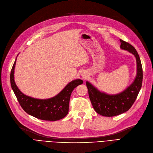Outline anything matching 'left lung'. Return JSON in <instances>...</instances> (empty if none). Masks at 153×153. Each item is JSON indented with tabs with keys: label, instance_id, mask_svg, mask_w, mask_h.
Instances as JSON below:
<instances>
[{
	"label": "left lung",
	"instance_id": "1",
	"mask_svg": "<svg viewBox=\"0 0 153 153\" xmlns=\"http://www.w3.org/2000/svg\"><path fill=\"white\" fill-rule=\"evenodd\" d=\"M120 48L128 51L136 58L137 76L134 81L125 91L115 95L101 93L89 82H86L88 94L94 110L105 117H114L128 111L135 102L143 83V67L135 48L130 43L120 39Z\"/></svg>",
	"mask_w": 153,
	"mask_h": 153
}]
</instances>
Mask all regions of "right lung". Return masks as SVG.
<instances>
[{"mask_svg": "<svg viewBox=\"0 0 153 153\" xmlns=\"http://www.w3.org/2000/svg\"><path fill=\"white\" fill-rule=\"evenodd\" d=\"M16 61L10 72V84L19 103L27 114L38 119L56 121L64 118L69 112L70 97L72 91L83 83L81 79L71 81L55 97L47 100L35 99L22 94L17 87L14 79Z\"/></svg>", "mask_w": 153, "mask_h": 153, "instance_id": "1", "label": "right lung"}]
</instances>
